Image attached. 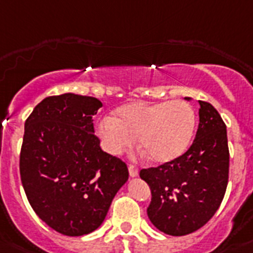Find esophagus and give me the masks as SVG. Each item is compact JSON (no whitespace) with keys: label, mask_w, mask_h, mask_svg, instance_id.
Wrapping results in <instances>:
<instances>
[{"label":"esophagus","mask_w":253,"mask_h":253,"mask_svg":"<svg viewBox=\"0 0 253 253\" xmlns=\"http://www.w3.org/2000/svg\"><path fill=\"white\" fill-rule=\"evenodd\" d=\"M129 169V174H130V177H137L138 176V168L135 166H133V164H130V166L128 167Z\"/></svg>","instance_id":"1"}]
</instances>
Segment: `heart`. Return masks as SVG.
<instances>
[{
    "label": "heart",
    "mask_w": 253,
    "mask_h": 253,
    "mask_svg": "<svg viewBox=\"0 0 253 253\" xmlns=\"http://www.w3.org/2000/svg\"><path fill=\"white\" fill-rule=\"evenodd\" d=\"M195 129V115L185 102H130L103 120L98 131L104 149L120 154L134 143L152 163L164 164L189 149Z\"/></svg>",
    "instance_id": "heart-1"
}]
</instances>
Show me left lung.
Here are the masks:
<instances>
[{
    "label": "left lung",
    "mask_w": 253,
    "mask_h": 253,
    "mask_svg": "<svg viewBox=\"0 0 253 253\" xmlns=\"http://www.w3.org/2000/svg\"><path fill=\"white\" fill-rule=\"evenodd\" d=\"M198 102L199 126L190 149L172 162L139 172L151 189L150 221L173 237L194 233L213 217L229 179L226 125L212 104Z\"/></svg>",
    "instance_id": "1"
}]
</instances>
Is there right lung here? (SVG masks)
Wrapping results in <instances>:
<instances>
[{"label": "right lung", "mask_w": 253, "mask_h": 253, "mask_svg": "<svg viewBox=\"0 0 253 253\" xmlns=\"http://www.w3.org/2000/svg\"><path fill=\"white\" fill-rule=\"evenodd\" d=\"M94 97L74 93L45 98L24 124L20 178L41 220L68 237L101 226L112 199L128 181V167L104 152L94 134Z\"/></svg>", "instance_id": "add662e5"}]
</instances>
